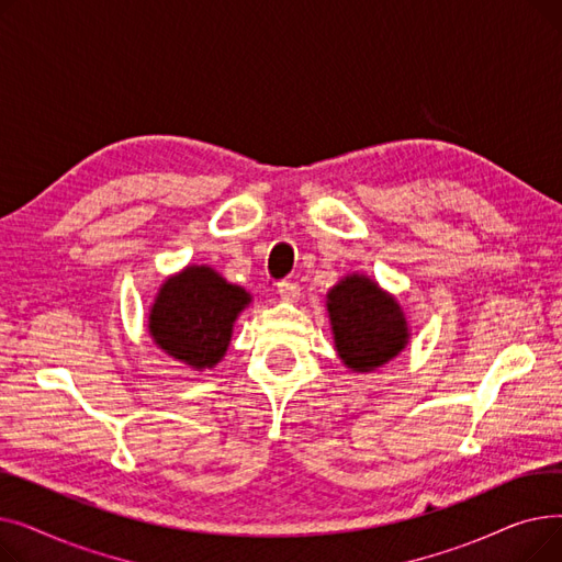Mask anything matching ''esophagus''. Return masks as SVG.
I'll list each match as a JSON object with an SVG mask.
<instances>
[{
  "label": "esophagus",
  "instance_id": "esophagus-1",
  "mask_svg": "<svg viewBox=\"0 0 562 562\" xmlns=\"http://www.w3.org/2000/svg\"><path fill=\"white\" fill-rule=\"evenodd\" d=\"M278 293L284 303H299L301 301V286L296 282H280Z\"/></svg>",
  "mask_w": 562,
  "mask_h": 562
}]
</instances>
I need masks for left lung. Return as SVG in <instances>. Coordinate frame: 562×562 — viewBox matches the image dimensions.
Instances as JSON below:
<instances>
[{"instance_id":"obj_1","label":"left lung","mask_w":562,"mask_h":562,"mask_svg":"<svg viewBox=\"0 0 562 562\" xmlns=\"http://www.w3.org/2000/svg\"><path fill=\"white\" fill-rule=\"evenodd\" d=\"M326 307L335 350L350 371L371 373L385 367L409 341L401 303L364 273L344 276L326 293Z\"/></svg>"}]
</instances>
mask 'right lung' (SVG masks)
Segmentation results:
<instances>
[{"mask_svg": "<svg viewBox=\"0 0 562 562\" xmlns=\"http://www.w3.org/2000/svg\"><path fill=\"white\" fill-rule=\"evenodd\" d=\"M252 303L250 293L206 263L166 278L147 314V333L168 358L195 371L216 367L232 341L234 323Z\"/></svg>", "mask_w": 562, "mask_h": 562, "instance_id": "right-lung-1", "label": "right lung"}]
</instances>
